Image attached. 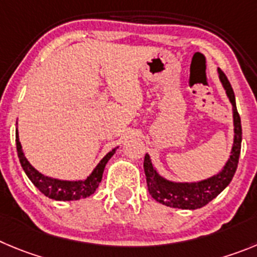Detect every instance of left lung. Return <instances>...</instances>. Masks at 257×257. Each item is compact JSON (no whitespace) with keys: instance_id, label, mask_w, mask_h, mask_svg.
<instances>
[{"instance_id":"left-lung-1","label":"left lung","mask_w":257,"mask_h":257,"mask_svg":"<svg viewBox=\"0 0 257 257\" xmlns=\"http://www.w3.org/2000/svg\"><path fill=\"white\" fill-rule=\"evenodd\" d=\"M218 73H219V80L226 90L227 96L232 104V110H233L234 140L231 156L222 171L209 179L201 180L198 183H174L158 174L153 167L150 156L146 155L143 167H145L146 179H147L148 191L155 200L167 207L179 208V209H198V208L204 207L229 185L237 170L242 142L241 117L237 111L233 88L228 78L220 69H218Z\"/></svg>"}]
</instances>
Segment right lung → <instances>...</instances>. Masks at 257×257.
I'll list each match as a JSON object with an SVG mask.
<instances>
[{
    "mask_svg": "<svg viewBox=\"0 0 257 257\" xmlns=\"http://www.w3.org/2000/svg\"><path fill=\"white\" fill-rule=\"evenodd\" d=\"M117 148V147H116ZM116 148L110 151L99 165L93 169L90 176L85 180H78V181H67V180H58L53 179V177H48L45 175L40 174L38 170L31 166L30 162L26 160L25 155L23 152V147L19 141V133L16 129V150H18L19 160L23 166L24 171L28 175L30 181L44 194L45 196L54 200H62V201H69V200H78V199L87 198V196L92 195L95 190L97 189L99 184L101 183L102 174H104V169L106 166L107 161L112 157Z\"/></svg>",
    "mask_w": 257,
    "mask_h": 257,
    "instance_id": "obj_1",
    "label": "right lung"
}]
</instances>
